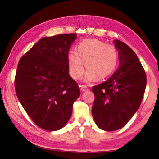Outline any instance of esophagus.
Returning a JSON list of instances; mask_svg holds the SVG:
<instances>
[{"label":"esophagus","instance_id":"34e87169","mask_svg":"<svg viewBox=\"0 0 159 159\" xmlns=\"http://www.w3.org/2000/svg\"><path fill=\"white\" fill-rule=\"evenodd\" d=\"M88 90H89V88L86 85H81V86H80V90H81L82 92H84V91H86Z\"/></svg>","mask_w":159,"mask_h":159}]
</instances>
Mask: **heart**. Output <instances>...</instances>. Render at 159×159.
<instances>
[{
	"label": "heart",
	"instance_id": "heart-1",
	"mask_svg": "<svg viewBox=\"0 0 159 159\" xmlns=\"http://www.w3.org/2000/svg\"><path fill=\"white\" fill-rule=\"evenodd\" d=\"M119 54L114 45L106 44L97 39H88L80 43L77 51H71L68 56L69 71L76 80L80 79L85 70L86 81L97 77L102 80L111 75L118 63Z\"/></svg>",
	"mask_w": 159,
	"mask_h": 159
}]
</instances>
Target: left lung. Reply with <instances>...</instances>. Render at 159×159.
Returning <instances> with one entry per match:
<instances>
[{"instance_id":"8db88e82","label":"left lung","mask_w":159,"mask_h":159,"mask_svg":"<svg viewBox=\"0 0 159 159\" xmlns=\"http://www.w3.org/2000/svg\"><path fill=\"white\" fill-rule=\"evenodd\" d=\"M119 66L108 80L93 86L92 114L100 129L122 128L140 107L146 87V74L136 53L125 43L114 40Z\"/></svg>"}]
</instances>
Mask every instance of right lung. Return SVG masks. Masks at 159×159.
Listing matches in <instances>:
<instances>
[{"mask_svg":"<svg viewBox=\"0 0 159 159\" xmlns=\"http://www.w3.org/2000/svg\"><path fill=\"white\" fill-rule=\"evenodd\" d=\"M76 38L71 33L40 39L17 66V98L33 122L48 131L66 125L80 95L77 82L69 74V51Z\"/></svg>","mask_w":159,"mask_h":159,"instance_id":"add662e5","label":"right lung"}]
</instances>
